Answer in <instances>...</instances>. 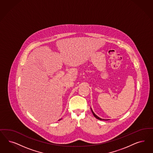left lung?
<instances>
[{
    "mask_svg": "<svg viewBox=\"0 0 153 153\" xmlns=\"http://www.w3.org/2000/svg\"><path fill=\"white\" fill-rule=\"evenodd\" d=\"M91 111H92V113L94 114V117L98 119L99 120H109V119H104L100 118V117H99L98 116H97L94 113V112L93 111V110H92V108H91Z\"/></svg>",
    "mask_w": 153,
    "mask_h": 153,
    "instance_id": "8db88e82",
    "label": "left lung"
}]
</instances>
